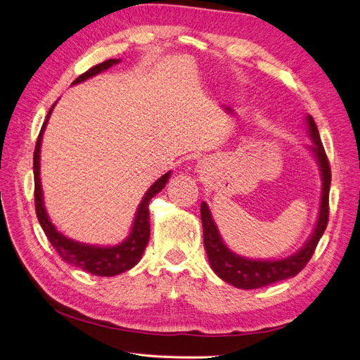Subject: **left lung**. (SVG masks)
Listing matches in <instances>:
<instances>
[{"label": "left lung", "instance_id": "left-lung-1", "mask_svg": "<svg viewBox=\"0 0 360 360\" xmlns=\"http://www.w3.org/2000/svg\"><path fill=\"white\" fill-rule=\"evenodd\" d=\"M307 127L309 135L313 140V144L309 146V149L315 153L319 162V170L322 176V193L315 231H313L307 243L304 245L297 254H293L283 260H251L234 254L233 251L228 250L222 240V237H220L214 220L211 217L208 205L205 202L200 204V219L202 226H204V246L207 250L211 268H213V271L220 276V278L229 284H233L234 288L260 289L264 288V285L292 278V276L300 274L306 268V264L309 263L313 252L316 250L319 238L326 231L328 224V193L331 182V170L324 146L321 143L318 127L311 115H307Z\"/></svg>", "mask_w": 360, "mask_h": 360}]
</instances>
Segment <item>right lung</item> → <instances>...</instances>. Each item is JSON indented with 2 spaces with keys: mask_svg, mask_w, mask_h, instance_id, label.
I'll return each instance as SVG.
<instances>
[{
  "mask_svg": "<svg viewBox=\"0 0 360 360\" xmlns=\"http://www.w3.org/2000/svg\"><path fill=\"white\" fill-rule=\"evenodd\" d=\"M118 62L120 59H108L105 62L98 63V65L89 68L86 72H84V75L79 76L75 82H72V85L80 84V82L98 75V72L110 68L114 63H118ZM54 105L49 110L47 120H45L42 124L38 141H36V146H34V155H33L34 207H36V216H38V220L44 229V233L47 236L51 246L62 257V260L76 266V268H80L82 271H86L92 275H98V276H114L124 271H129L131 268H134L138 262H140L141 255L147 246V242H149V237H150L149 202L155 195H158V193L165 187V184H167L170 178V172L162 174V176L156 181L149 190H147L141 204L138 205L132 231L123 243L103 248V246L84 245V243L71 240V238H67L50 222L47 211H45V207H44L41 178H39V152H41L42 134H44L45 126H47Z\"/></svg>",
  "mask_w": 360,
  "mask_h": 360,
  "instance_id": "right-lung-1",
  "label": "right lung"
}]
</instances>
